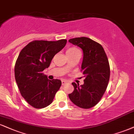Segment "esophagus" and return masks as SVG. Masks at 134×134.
Returning <instances> with one entry per match:
<instances>
[{"mask_svg": "<svg viewBox=\"0 0 134 134\" xmlns=\"http://www.w3.org/2000/svg\"><path fill=\"white\" fill-rule=\"evenodd\" d=\"M67 83V81H66V80H62V85H65V83Z\"/></svg>", "mask_w": 134, "mask_h": 134, "instance_id": "34e87169", "label": "esophagus"}]
</instances>
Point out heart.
I'll list each match as a JSON object with an SVG mask.
<instances>
[{
  "label": "heart",
  "instance_id": "b5f03b06",
  "mask_svg": "<svg viewBox=\"0 0 134 134\" xmlns=\"http://www.w3.org/2000/svg\"><path fill=\"white\" fill-rule=\"evenodd\" d=\"M79 51V50L77 49V48L72 47H69L66 50V55H70L75 54V53Z\"/></svg>",
  "mask_w": 134,
  "mask_h": 134
}]
</instances>
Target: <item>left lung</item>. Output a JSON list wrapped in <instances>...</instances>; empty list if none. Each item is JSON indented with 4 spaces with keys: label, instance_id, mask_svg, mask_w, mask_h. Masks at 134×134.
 Wrapping results in <instances>:
<instances>
[{
    "label": "left lung",
    "instance_id": "obj_1",
    "mask_svg": "<svg viewBox=\"0 0 134 134\" xmlns=\"http://www.w3.org/2000/svg\"><path fill=\"white\" fill-rule=\"evenodd\" d=\"M69 42L83 51L81 68L84 83L72 82L74 90L69 94L70 100L82 109H90L99 102L106 91L110 78V67L102 46L91 38L77 37Z\"/></svg>",
    "mask_w": 134,
    "mask_h": 134
}]
</instances>
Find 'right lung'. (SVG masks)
<instances>
[{
    "label": "right lung",
    "mask_w": 134,
    "mask_h": 134,
    "mask_svg": "<svg viewBox=\"0 0 134 134\" xmlns=\"http://www.w3.org/2000/svg\"><path fill=\"white\" fill-rule=\"evenodd\" d=\"M67 40L35 41L27 45L16 61L15 78L22 96L36 109L46 107L52 102L62 82L51 80L43 74L53 57L65 46Z\"/></svg>",
    "instance_id": "1"
}]
</instances>
